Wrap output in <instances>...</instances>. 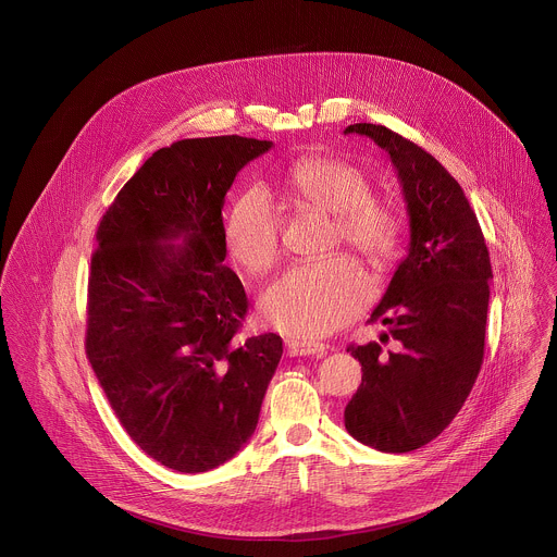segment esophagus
Returning <instances> with one entry per match:
<instances>
[{"label":"esophagus","mask_w":557,"mask_h":557,"mask_svg":"<svg viewBox=\"0 0 557 557\" xmlns=\"http://www.w3.org/2000/svg\"><path fill=\"white\" fill-rule=\"evenodd\" d=\"M327 350V346L323 342L317 339H297V337H288L286 339V352L290 357H299V355H323Z\"/></svg>","instance_id":"esophagus-1"}]
</instances>
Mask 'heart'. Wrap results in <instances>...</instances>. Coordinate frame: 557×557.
I'll return each mask as SVG.
<instances>
[{
    "label": "heart",
    "mask_w": 557,
    "mask_h": 557,
    "mask_svg": "<svg viewBox=\"0 0 557 557\" xmlns=\"http://www.w3.org/2000/svg\"><path fill=\"white\" fill-rule=\"evenodd\" d=\"M284 187L301 207L334 218L330 247L344 245L374 269L389 267L403 245L398 209L372 196L368 176L352 163L312 154L295 161ZM227 256L247 273L262 275L280 260V222L262 191L243 194L223 225ZM368 301V282L346 256L286 271L262 295L264 319L284 334L319 337L359 314Z\"/></svg>",
    "instance_id": "heart-1"
}]
</instances>
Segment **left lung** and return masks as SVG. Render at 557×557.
Masks as SVG:
<instances>
[{
	"label": "left lung",
	"instance_id": "obj_1",
	"mask_svg": "<svg viewBox=\"0 0 557 557\" xmlns=\"http://www.w3.org/2000/svg\"><path fill=\"white\" fill-rule=\"evenodd\" d=\"M398 170L409 213V253L370 321L389 325L396 350L350 344L361 385L344 409L346 431L381 451H411L440 437L465 405L484 357L488 249L478 218L444 165L387 126L357 122ZM389 335H381L389 339Z\"/></svg>",
	"mask_w": 557,
	"mask_h": 557
}]
</instances>
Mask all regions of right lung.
<instances>
[{
	"label": "right lung",
	"instance_id": "1",
	"mask_svg": "<svg viewBox=\"0 0 557 557\" xmlns=\"http://www.w3.org/2000/svg\"><path fill=\"white\" fill-rule=\"evenodd\" d=\"M273 141L220 135L157 150L97 230L86 355L115 418L148 456L198 473L253 435L282 359L275 334L236 337L247 295L223 264V200ZM181 237L183 246H168Z\"/></svg>",
	"mask_w": 557,
	"mask_h": 557
}]
</instances>
